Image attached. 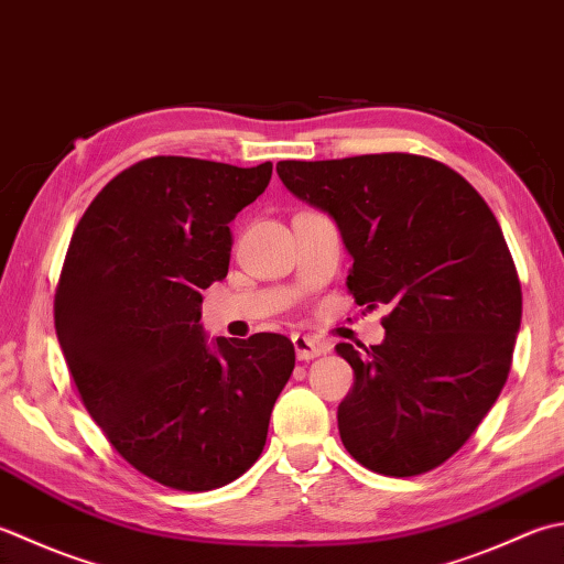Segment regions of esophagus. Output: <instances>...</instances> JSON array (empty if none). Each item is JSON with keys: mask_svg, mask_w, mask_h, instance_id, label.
Here are the masks:
<instances>
[{"mask_svg": "<svg viewBox=\"0 0 564 564\" xmlns=\"http://www.w3.org/2000/svg\"><path fill=\"white\" fill-rule=\"evenodd\" d=\"M293 347H295V355L301 361H311L315 357H323L325 351H329L327 345H323L319 339H313L307 335H293Z\"/></svg>", "mask_w": 564, "mask_h": 564, "instance_id": "34e87169", "label": "esophagus"}]
</instances>
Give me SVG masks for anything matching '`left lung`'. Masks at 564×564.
<instances>
[{
  "label": "left lung",
  "mask_w": 564,
  "mask_h": 564,
  "mask_svg": "<svg viewBox=\"0 0 564 564\" xmlns=\"http://www.w3.org/2000/svg\"><path fill=\"white\" fill-rule=\"evenodd\" d=\"M275 171L335 219L355 259L347 289L357 305L389 307L381 345L335 347L355 369L337 408L341 443L386 477L440 467L511 371L523 297L499 223L459 173L413 153L281 161Z\"/></svg>",
  "instance_id": "1"
}]
</instances>
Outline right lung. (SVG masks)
Listing matches in <instances>:
<instances>
[{"instance_id":"add662e5","label":"right lung","mask_w":564,"mask_h":564,"mask_svg":"<svg viewBox=\"0 0 564 564\" xmlns=\"http://www.w3.org/2000/svg\"><path fill=\"white\" fill-rule=\"evenodd\" d=\"M271 163L139 161L77 223L53 315L77 393L131 467L178 491L241 477L267 445L293 341H207L203 295L229 269V223L267 191Z\"/></svg>"}]
</instances>
